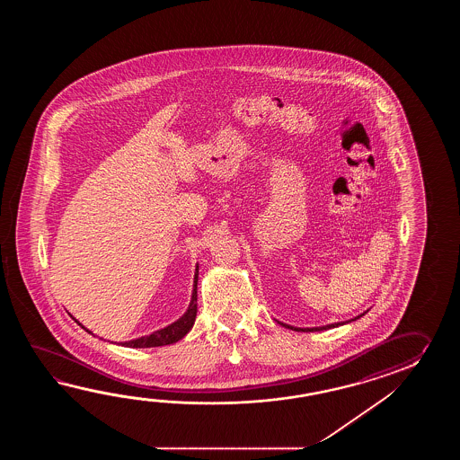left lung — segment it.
Instances as JSON below:
<instances>
[{"label":"left lung","mask_w":460,"mask_h":460,"mask_svg":"<svg viewBox=\"0 0 460 460\" xmlns=\"http://www.w3.org/2000/svg\"><path fill=\"white\" fill-rule=\"evenodd\" d=\"M362 315H358V317H362ZM358 317H357V319H358ZM352 321H355V319H352ZM283 325L284 327H288V329H293V331H301V329H294V327H291V325H286V323H283ZM339 325H341V323H329V325H323V327H314V329H304V331H309V332H313V331H325V329H332V327H339Z\"/></svg>","instance_id":"8db88e82"}]
</instances>
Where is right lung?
I'll return each instance as SVG.
<instances>
[{"label":"right lung","mask_w":460,"mask_h":460,"mask_svg":"<svg viewBox=\"0 0 460 460\" xmlns=\"http://www.w3.org/2000/svg\"><path fill=\"white\" fill-rule=\"evenodd\" d=\"M197 278H199V276H197L196 273V276H194V291H192V299H190V304H189V309H187V313L184 314L179 321L171 323V325H167V327L161 329V331L151 333V335L141 337V339H137V341H129V342L121 343V345L133 347V349H147V347H161V345H169V343L181 341V339L192 329L194 323H196ZM75 323H77V321H75ZM78 325H80V323H78ZM82 329H85V327L82 325ZM85 331H87V329H85ZM87 332H90V331H87Z\"/></svg>","instance_id":"1"}]
</instances>
